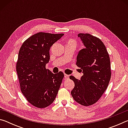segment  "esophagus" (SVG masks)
I'll list each match as a JSON object with an SVG mask.
<instances>
[{
	"mask_svg": "<svg viewBox=\"0 0 128 128\" xmlns=\"http://www.w3.org/2000/svg\"><path fill=\"white\" fill-rule=\"evenodd\" d=\"M64 77H65V78H66V79H68L69 78V75H68V74H64Z\"/></svg>",
	"mask_w": 128,
	"mask_h": 128,
	"instance_id": "esophagus-1",
	"label": "esophagus"
}]
</instances>
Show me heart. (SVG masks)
<instances>
[{"label": "heart", "mask_w": 128, "mask_h": 128, "mask_svg": "<svg viewBox=\"0 0 128 128\" xmlns=\"http://www.w3.org/2000/svg\"><path fill=\"white\" fill-rule=\"evenodd\" d=\"M69 42H72V43H75V41L74 40H69Z\"/></svg>", "instance_id": "obj_1"}]
</instances>
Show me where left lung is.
Returning <instances> with one entry per match:
<instances>
[{
  "label": "left lung",
  "mask_w": 128,
  "mask_h": 128,
  "mask_svg": "<svg viewBox=\"0 0 128 128\" xmlns=\"http://www.w3.org/2000/svg\"><path fill=\"white\" fill-rule=\"evenodd\" d=\"M85 48L77 56L76 65L83 76L77 80L70 76L74 82L71 92L74 100L80 104L89 106L96 102L107 88L111 79V62L105 45L100 39L90 34L80 33Z\"/></svg>",
  "instance_id": "1"
}]
</instances>
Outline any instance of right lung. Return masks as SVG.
<instances>
[{
  "instance_id": "add662e5",
  "label": "right lung",
  "mask_w": 128,
  "mask_h": 128,
  "mask_svg": "<svg viewBox=\"0 0 128 128\" xmlns=\"http://www.w3.org/2000/svg\"><path fill=\"white\" fill-rule=\"evenodd\" d=\"M63 35L40 32L28 38L19 50L16 71L21 91L37 108L47 107L53 103L64 77L61 71L54 74L46 68L50 49Z\"/></svg>"
}]
</instances>
